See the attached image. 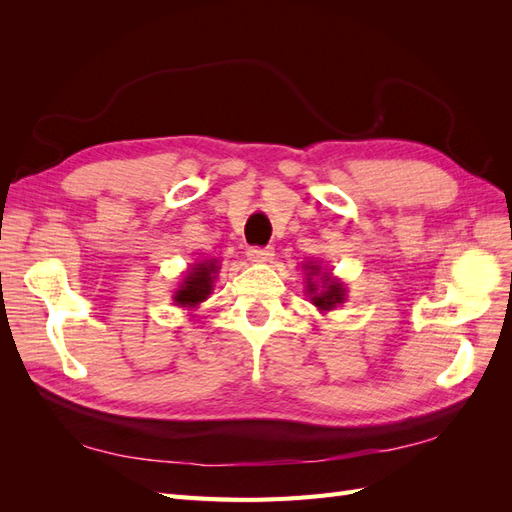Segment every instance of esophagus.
<instances>
[{"label": "esophagus", "instance_id": "1", "mask_svg": "<svg viewBox=\"0 0 512 512\" xmlns=\"http://www.w3.org/2000/svg\"><path fill=\"white\" fill-rule=\"evenodd\" d=\"M273 256H275L273 247H250V250H247V258L252 262H271Z\"/></svg>", "mask_w": 512, "mask_h": 512}]
</instances>
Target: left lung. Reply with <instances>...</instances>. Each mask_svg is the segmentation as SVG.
Returning <instances> with one entry per match:
<instances>
[{
	"label": "left lung",
	"instance_id": "left-lung-1",
	"mask_svg": "<svg viewBox=\"0 0 512 512\" xmlns=\"http://www.w3.org/2000/svg\"><path fill=\"white\" fill-rule=\"evenodd\" d=\"M305 267V277H307V294L309 299H312V303L320 309V312H331V309H335L337 305H342L346 301V288L344 284L337 280V277H333L331 273H320V265L318 262H307ZM316 274L321 275V284L318 285L313 277Z\"/></svg>",
	"mask_w": 512,
	"mask_h": 512
}]
</instances>
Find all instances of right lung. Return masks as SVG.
<instances>
[{"label": "right lung", "mask_w": 512, "mask_h": 512, "mask_svg": "<svg viewBox=\"0 0 512 512\" xmlns=\"http://www.w3.org/2000/svg\"><path fill=\"white\" fill-rule=\"evenodd\" d=\"M218 271H220V267L215 258L192 265V269L185 273L183 282L179 284V288L173 294L175 305L192 309L198 303H203L213 290V280H215V275H218Z\"/></svg>", "instance_id": "add662e5"}]
</instances>
